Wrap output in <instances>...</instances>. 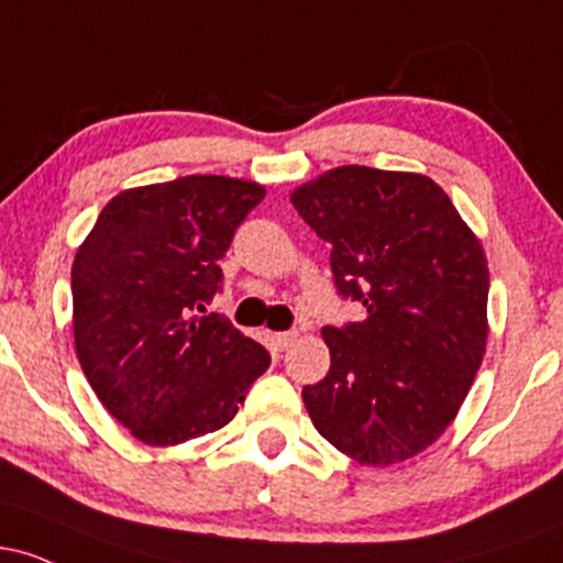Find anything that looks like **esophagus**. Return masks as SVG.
<instances>
[{
  "label": "esophagus",
  "instance_id": "34e87169",
  "mask_svg": "<svg viewBox=\"0 0 563 563\" xmlns=\"http://www.w3.org/2000/svg\"><path fill=\"white\" fill-rule=\"evenodd\" d=\"M296 339H299V333H296V331H283V333H275V344L280 346V349H288L290 344H294Z\"/></svg>",
  "mask_w": 563,
  "mask_h": 563
}]
</instances>
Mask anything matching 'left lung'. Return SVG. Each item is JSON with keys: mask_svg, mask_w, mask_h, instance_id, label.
<instances>
[{"mask_svg": "<svg viewBox=\"0 0 563 563\" xmlns=\"http://www.w3.org/2000/svg\"><path fill=\"white\" fill-rule=\"evenodd\" d=\"M341 296L365 320L322 328L331 371L301 397L314 429L360 466H394L455 421L487 349L489 269L448 192L416 172L335 166L290 192Z\"/></svg>", "mask_w": 563, "mask_h": 563, "instance_id": "1", "label": "left lung"}]
</instances>
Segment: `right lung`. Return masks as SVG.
Segmentation results:
<instances>
[{
	"mask_svg": "<svg viewBox=\"0 0 563 563\" xmlns=\"http://www.w3.org/2000/svg\"><path fill=\"white\" fill-rule=\"evenodd\" d=\"M251 179L192 174L121 190L76 249L74 344L102 407L151 448L228 426L269 352L203 303L219 260L264 198Z\"/></svg>",
	"mask_w": 563,
	"mask_h": 563,
	"instance_id": "obj_1",
	"label": "right lung"
}]
</instances>
